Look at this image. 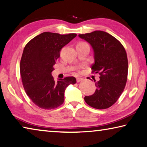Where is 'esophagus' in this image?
<instances>
[{"label": "esophagus", "mask_w": 147, "mask_h": 147, "mask_svg": "<svg viewBox=\"0 0 147 147\" xmlns=\"http://www.w3.org/2000/svg\"><path fill=\"white\" fill-rule=\"evenodd\" d=\"M83 78H77V82L78 83H79V82H81V81H83Z\"/></svg>", "instance_id": "esophagus-1"}]
</instances>
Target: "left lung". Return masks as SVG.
I'll use <instances>...</instances> for the list:
<instances>
[{
	"label": "left lung",
	"instance_id": "obj_1",
	"mask_svg": "<svg viewBox=\"0 0 147 147\" xmlns=\"http://www.w3.org/2000/svg\"><path fill=\"white\" fill-rule=\"evenodd\" d=\"M79 37L92 46L94 63L91 69L100 75L95 83V92L84 99L95 109H107L117 102L126 86L128 70L126 50L119 40L104 31L95 30Z\"/></svg>",
	"mask_w": 147,
	"mask_h": 147
}]
</instances>
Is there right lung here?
<instances>
[{"mask_svg":"<svg viewBox=\"0 0 147 147\" xmlns=\"http://www.w3.org/2000/svg\"><path fill=\"white\" fill-rule=\"evenodd\" d=\"M76 36L45 32L32 38L24 48L20 62L21 79L26 94L38 107L53 109L61 105L67 86L76 83L74 77L55 81L51 75L62 48Z\"/></svg>","mask_w":147,"mask_h":147,"instance_id":"obj_1","label":"right lung"}]
</instances>
